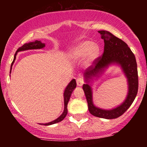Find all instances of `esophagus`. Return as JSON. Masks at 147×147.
I'll return each mask as SVG.
<instances>
[{"label":"esophagus","instance_id":"esophagus-1","mask_svg":"<svg viewBox=\"0 0 147 147\" xmlns=\"http://www.w3.org/2000/svg\"><path fill=\"white\" fill-rule=\"evenodd\" d=\"M77 84L78 86H82L84 84V80L82 78L77 79Z\"/></svg>","mask_w":147,"mask_h":147}]
</instances>
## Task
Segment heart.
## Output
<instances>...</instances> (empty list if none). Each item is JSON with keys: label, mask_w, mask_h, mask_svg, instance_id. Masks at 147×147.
<instances>
[{"label": "heart", "mask_w": 147, "mask_h": 147, "mask_svg": "<svg viewBox=\"0 0 147 147\" xmlns=\"http://www.w3.org/2000/svg\"><path fill=\"white\" fill-rule=\"evenodd\" d=\"M99 52L100 48L97 43H93L90 41H83L69 51L68 58L72 61L76 62L85 56L84 61V66L90 67L99 57Z\"/></svg>", "instance_id": "b5f03b06"}]
</instances>
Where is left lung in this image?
Here are the masks:
<instances>
[{
	"instance_id": "left-lung-1",
	"label": "left lung",
	"mask_w": 147,
	"mask_h": 147,
	"mask_svg": "<svg viewBox=\"0 0 147 147\" xmlns=\"http://www.w3.org/2000/svg\"><path fill=\"white\" fill-rule=\"evenodd\" d=\"M104 41V50L102 57H99L84 74L85 84L83 90L88 102V111L92 115L104 119L119 117L131 106L137 95L138 76L136 57L128 45L108 31H98ZM111 65H119L124 72L128 84V93L126 99L120 105L112 109H103L97 107L92 100V84Z\"/></svg>"
}]
</instances>
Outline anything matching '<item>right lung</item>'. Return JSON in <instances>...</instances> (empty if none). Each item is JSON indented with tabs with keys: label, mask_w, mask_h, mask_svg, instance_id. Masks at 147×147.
<instances>
[{
	"label": "right lung",
	"mask_w": 147,
	"mask_h": 147,
	"mask_svg": "<svg viewBox=\"0 0 147 147\" xmlns=\"http://www.w3.org/2000/svg\"><path fill=\"white\" fill-rule=\"evenodd\" d=\"M45 46V43H42L41 41H35L34 42H30L28 43H25L23 46H21V48H19L17 50V51L16 52L14 55V60H13L12 63H11V68H12V65L14 64L15 59H16V55L18 52L21 51H25V50H36V49H42ZM11 70H10V73H11ZM76 86H77V83H76V81L75 79H72L71 82H70L68 84L66 88H65V90H64L63 92V99H64V109L63 112L58 118H57L55 120L52 121V122H48V123H45V124H43V125L45 126H48V125H52V124H56V123H58L62 121L64 118L65 117L67 113H68V109H67V106H68V103L70 100V96H71L72 92H73L74 89L75 88Z\"/></svg>",
	"instance_id": "1"
}]
</instances>
